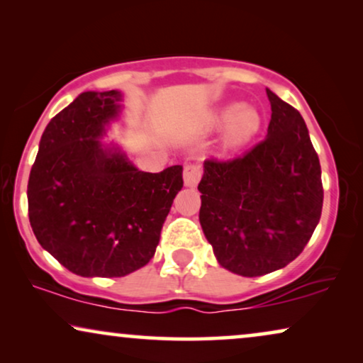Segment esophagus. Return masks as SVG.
<instances>
[{
  "instance_id": "34e87169",
  "label": "esophagus",
  "mask_w": 363,
  "mask_h": 363,
  "mask_svg": "<svg viewBox=\"0 0 363 363\" xmlns=\"http://www.w3.org/2000/svg\"><path fill=\"white\" fill-rule=\"evenodd\" d=\"M201 175H203V170L198 163H188V165H185V170H183V180H185L186 186H196Z\"/></svg>"
}]
</instances>
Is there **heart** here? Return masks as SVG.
<instances>
[{
	"label": "heart",
	"instance_id": "heart-1",
	"mask_svg": "<svg viewBox=\"0 0 363 363\" xmlns=\"http://www.w3.org/2000/svg\"><path fill=\"white\" fill-rule=\"evenodd\" d=\"M215 122L218 125H228L225 133V147L238 148L246 145L259 133L262 127V116L255 107L235 102L221 108Z\"/></svg>",
	"mask_w": 363,
	"mask_h": 363
}]
</instances>
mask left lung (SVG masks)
Here are the masks:
<instances>
[{"label":"left lung","instance_id":"obj_1","mask_svg":"<svg viewBox=\"0 0 363 363\" xmlns=\"http://www.w3.org/2000/svg\"><path fill=\"white\" fill-rule=\"evenodd\" d=\"M267 137L231 160H205L200 223L225 269L245 277L281 269L320 220V163L297 108L266 89Z\"/></svg>","mask_w":363,"mask_h":363}]
</instances>
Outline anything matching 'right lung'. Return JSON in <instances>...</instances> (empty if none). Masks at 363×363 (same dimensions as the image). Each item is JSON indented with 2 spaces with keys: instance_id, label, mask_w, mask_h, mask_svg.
<instances>
[{
  "instance_id": "add662e5",
  "label": "right lung",
  "mask_w": 363,
  "mask_h": 363,
  "mask_svg": "<svg viewBox=\"0 0 363 363\" xmlns=\"http://www.w3.org/2000/svg\"><path fill=\"white\" fill-rule=\"evenodd\" d=\"M121 94L82 92L51 118L29 173V223L44 250L74 274L122 277L155 255L183 167L140 172L99 137Z\"/></svg>"
}]
</instances>
